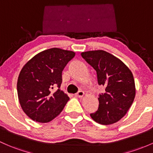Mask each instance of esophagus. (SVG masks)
I'll return each mask as SVG.
<instances>
[{
    "mask_svg": "<svg viewBox=\"0 0 153 153\" xmlns=\"http://www.w3.org/2000/svg\"><path fill=\"white\" fill-rule=\"evenodd\" d=\"M84 95H85V93H84V91H82V90H79L78 93L75 94V96L78 97V98H82V97L84 96Z\"/></svg>",
    "mask_w": 153,
    "mask_h": 153,
    "instance_id": "1",
    "label": "esophagus"
}]
</instances>
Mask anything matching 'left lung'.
<instances>
[{
    "mask_svg": "<svg viewBox=\"0 0 153 153\" xmlns=\"http://www.w3.org/2000/svg\"><path fill=\"white\" fill-rule=\"evenodd\" d=\"M81 55L96 71L98 85L105 88L104 93L98 98V110L90 117L105 126L117 122L126 115L135 98L132 72L119 58L106 51H88Z\"/></svg>",
    "mask_w": 153,
    "mask_h": 153,
    "instance_id": "obj_1",
    "label": "left lung"
}]
</instances>
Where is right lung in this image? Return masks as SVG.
<instances>
[{"label":"right lung","mask_w":153,"mask_h":153,"mask_svg":"<svg viewBox=\"0 0 153 153\" xmlns=\"http://www.w3.org/2000/svg\"><path fill=\"white\" fill-rule=\"evenodd\" d=\"M75 56L73 51L51 48L25 63L17 79V94L22 110L31 120L48 123L63 111L69 97L60 90L62 71ZM55 86L59 89L53 90Z\"/></svg>","instance_id":"1"}]
</instances>
